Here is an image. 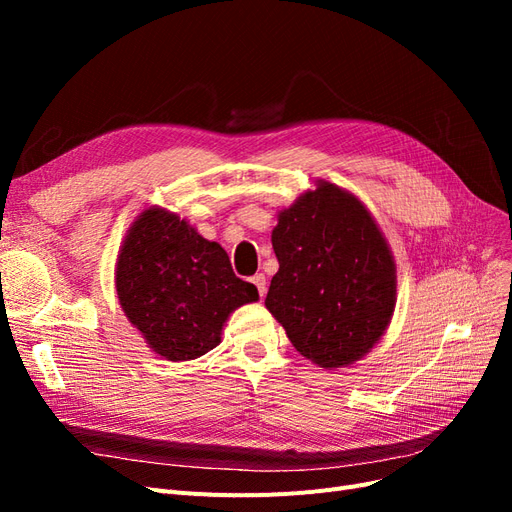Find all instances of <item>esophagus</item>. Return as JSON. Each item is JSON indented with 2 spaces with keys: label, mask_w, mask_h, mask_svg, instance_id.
<instances>
[{
  "label": "esophagus",
  "mask_w": 512,
  "mask_h": 512,
  "mask_svg": "<svg viewBox=\"0 0 512 512\" xmlns=\"http://www.w3.org/2000/svg\"><path fill=\"white\" fill-rule=\"evenodd\" d=\"M252 284L258 288L260 297H265V294H267V277L262 275V273H256V275L252 277Z\"/></svg>",
  "instance_id": "esophagus-1"
}]
</instances>
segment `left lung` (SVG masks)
Returning a JSON list of instances; mask_svg holds the SVG:
<instances>
[{
    "mask_svg": "<svg viewBox=\"0 0 512 512\" xmlns=\"http://www.w3.org/2000/svg\"><path fill=\"white\" fill-rule=\"evenodd\" d=\"M280 269L265 305L290 344L324 367H348L374 348L393 318L397 269L374 215L324 179L277 213Z\"/></svg>",
    "mask_w": 512,
    "mask_h": 512,
    "instance_id": "obj_1",
    "label": "left lung"
}]
</instances>
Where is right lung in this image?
Wrapping results in <instances>:
<instances>
[{
  "instance_id": "right-lung-1",
  "label": "right lung",
  "mask_w": 512,
  "mask_h": 512,
  "mask_svg": "<svg viewBox=\"0 0 512 512\" xmlns=\"http://www.w3.org/2000/svg\"><path fill=\"white\" fill-rule=\"evenodd\" d=\"M117 299L147 346L166 361H192L222 342L228 316L258 301L228 254L177 213L147 207L126 232L115 265Z\"/></svg>"
}]
</instances>
